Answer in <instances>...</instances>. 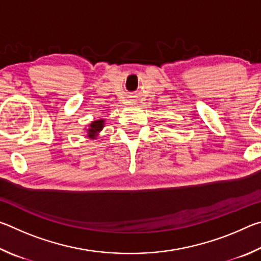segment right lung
Listing matches in <instances>:
<instances>
[{
	"mask_svg": "<svg viewBox=\"0 0 261 261\" xmlns=\"http://www.w3.org/2000/svg\"><path fill=\"white\" fill-rule=\"evenodd\" d=\"M103 125H105V120H98V121L92 122L91 124L88 125V129H87L88 138L91 139L96 138V136H98L99 132L103 129Z\"/></svg>",
	"mask_w": 261,
	"mask_h": 261,
	"instance_id": "add662e5",
	"label": "right lung"
}]
</instances>
